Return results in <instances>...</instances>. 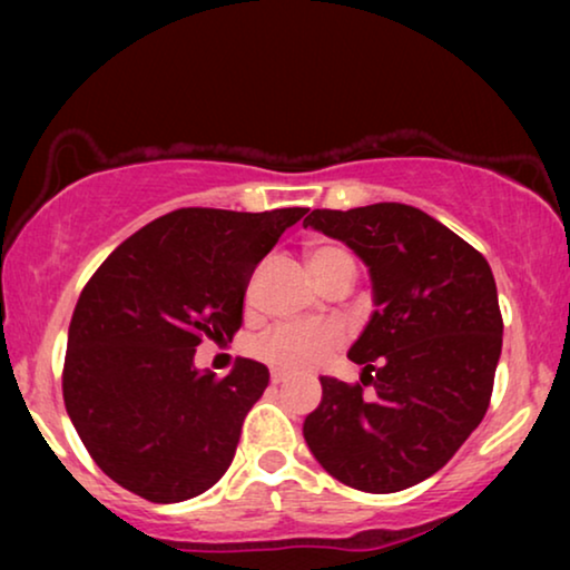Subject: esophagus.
<instances>
[{
	"mask_svg": "<svg viewBox=\"0 0 570 570\" xmlns=\"http://www.w3.org/2000/svg\"><path fill=\"white\" fill-rule=\"evenodd\" d=\"M287 379V373H283V371H272V376H269V381H272V384H283V381Z\"/></svg>",
	"mask_w": 570,
	"mask_h": 570,
	"instance_id": "esophagus-1",
	"label": "esophagus"
}]
</instances>
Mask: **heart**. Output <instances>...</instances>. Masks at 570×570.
I'll return each mask as SVG.
<instances>
[{"mask_svg":"<svg viewBox=\"0 0 570 570\" xmlns=\"http://www.w3.org/2000/svg\"><path fill=\"white\" fill-rule=\"evenodd\" d=\"M308 267L324 283L342 264L353 267L345 248L334 244H314L308 248ZM345 334L334 324H279L254 342V353L279 371H308L322 365L342 345Z\"/></svg>","mask_w":570,"mask_h":570,"instance_id":"obj_1","label":"heart"}]
</instances>
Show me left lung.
<instances>
[{
  "label": "left lung",
  "mask_w": 570,
  "mask_h": 570,
  "mask_svg": "<svg viewBox=\"0 0 570 570\" xmlns=\"http://www.w3.org/2000/svg\"><path fill=\"white\" fill-rule=\"evenodd\" d=\"M303 225L368 264L376 303L347 353L363 365V384L322 376V404L303 423L311 454L363 493L417 485L488 412L503 345L490 264L446 225L400 202L314 209ZM368 383L373 397L362 394Z\"/></svg>",
  "instance_id": "left-lung-1"
}]
</instances>
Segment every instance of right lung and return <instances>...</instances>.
I'll use <instances>...</instances> for the list:
<instances>
[{
	"label": "right lung",
	"mask_w": 570,
	"mask_h": 570,
	"mask_svg": "<svg viewBox=\"0 0 570 570\" xmlns=\"http://www.w3.org/2000/svg\"><path fill=\"white\" fill-rule=\"evenodd\" d=\"M306 213L174 209L114 248L82 287L61 392L92 462L121 488L178 503L228 470L269 371L240 357L217 379L194 368V350L233 340L256 264Z\"/></svg>",
	"instance_id": "obj_1"
}]
</instances>
